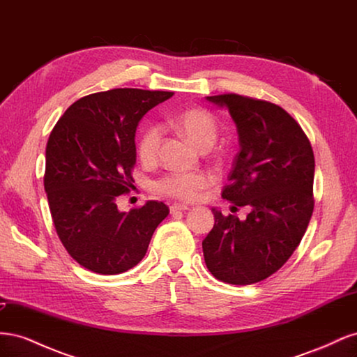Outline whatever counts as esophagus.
<instances>
[{"label": "esophagus", "mask_w": 357, "mask_h": 357, "mask_svg": "<svg viewBox=\"0 0 357 357\" xmlns=\"http://www.w3.org/2000/svg\"><path fill=\"white\" fill-rule=\"evenodd\" d=\"M169 210H171L172 214H174L177 211H186V210H189V207H188V205H185V204H172L171 207H169Z\"/></svg>", "instance_id": "34e87169"}]
</instances>
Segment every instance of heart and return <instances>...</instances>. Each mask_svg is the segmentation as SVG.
<instances>
[{"instance_id": "b5f03b06", "label": "heart", "mask_w": 357, "mask_h": 357, "mask_svg": "<svg viewBox=\"0 0 357 357\" xmlns=\"http://www.w3.org/2000/svg\"><path fill=\"white\" fill-rule=\"evenodd\" d=\"M174 123L197 147L205 150L218 139V125L214 117L204 109H188L174 117ZM162 131L158 125H149L137 143V155L146 164L153 162L159 152ZM210 177L202 171H169L152 183L156 195L178 201H195L208 186Z\"/></svg>"}]
</instances>
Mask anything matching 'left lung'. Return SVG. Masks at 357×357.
Masks as SVG:
<instances>
[{"label": "left lung", "instance_id": "obj_1", "mask_svg": "<svg viewBox=\"0 0 357 357\" xmlns=\"http://www.w3.org/2000/svg\"><path fill=\"white\" fill-rule=\"evenodd\" d=\"M207 100L229 110L240 137L222 197L232 208L252 211L240 220L213 208L214 226L202 241L205 265L223 283L255 284L287 262L307 231L314 210V153L280 105L238 93Z\"/></svg>", "mask_w": 357, "mask_h": 357}]
</instances>
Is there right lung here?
Listing matches in <instances>:
<instances>
[{
    "label": "right lung",
    "instance_id": "add662e5",
    "mask_svg": "<svg viewBox=\"0 0 357 357\" xmlns=\"http://www.w3.org/2000/svg\"><path fill=\"white\" fill-rule=\"evenodd\" d=\"M171 96L132 88L91 93L71 104L52 129L45 171L52 220L68 255L92 273L134 268L169 214L158 201L122 213L116 199L134 188L138 122Z\"/></svg>",
    "mask_w": 357,
    "mask_h": 357
}]
</instances>
